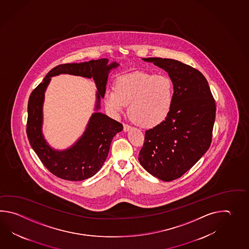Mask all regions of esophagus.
<instances>
[{
  "instance_id": "obj_1",
  "label": "esophagus",
  "mask_w": 249,
  "mask_h": 249,
  "mask_svg": "<svg viewBox=\"0 0 249 249\" xmlns=\"http://www.w3.org/2000/svg\"><path fill=\"white\" fill-rule=\"evenodd\" d=\"M131 128H132V127L130 126L129 124H124V132H128Z\"/></svg>"
}]
</instances>
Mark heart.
I'll list each match as a JSON object with an SVG mask.
<instances>
[{"mask_svg":"<svg viewBox=\"0 0 249 249\" xmlns=\"http://www.w3.org/2000/svg\"><path fill=\"white\" fill-rule=\"evenodd\" d=\"M175 101V88L166 75L137 71L119 76L115 90H107L104 102L114 115L125 111L134 122L145 128L161 124L168 117Z\"/></svg>","mask_w":249,"mask_h":249,"instance_id":"1","label":"heart"}]
</instances>
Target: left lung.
<instances>
[{"mask_svg":"<svg viewBox=\"0 0 249 249\" xmlns=\"http://www.w3.org/2000/svg\"><path fill=\"white\" fill-rule=\"evenodd\" d=\"M142 59L168 73L175 101L165 121L145 132L138 159L154 177L170 181L184 175L208 150L215 102L206 77L196 69L172 58Z\"/></svg>","mask_w":249,"mask_h":249,"instance_id":"8db88e82","label":"left lung"}]
</instances>
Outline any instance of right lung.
<instances>
[{
	"label": "right lung",
	"instance_id": "1",
	"mask_svg": "<svg viewBox=\"0 0 249 249\" xmlns=\"http://www.w3.org/2000/svg\"><path fill=\"white\" fill-rule=\"evenodd\" d=\"M118 66L119 64L116 61L108 64L107 58L58 65L52 69L42 83L33 90L27 106V138L42 164L57 177L74 181L86 180L96 175L104 164L112 140L117 132L122 131L123 125L98 110L101 107V100L105 95L108 74ZM61 73L93 78L97 92L96 112L92 115L82 136L71 147L58 151L47 144L42 134V107L44 93L50 77Z\"/></svg>",
	"mask_w": 249,
	"mask_h": 249
}]
</instances>
